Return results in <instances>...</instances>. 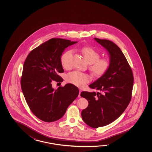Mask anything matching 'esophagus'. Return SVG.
Listing matches in <instances>:
<instances>
[{"label":"esophagus","mask_w":152,"mask_h":152,"mask_svg":"<svg viewBox=\"0 0 152 152\" xmlns=\"http://www.w3.org/2000/svg\"><path fill=\"white\" fill-rule=\"evenodd\" d=\"M81 90L80 89V90H79V96H78V97H79V98H80L81 97Z\"/></svg>","instance_id":"obj_1"}]
</instances>
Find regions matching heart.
<instances>
[{"instance_id":"1","label":"heart","mask_w":152,"mask_h":152,"mask_svg":"<svg viewBox=\"0 0 152 152\" xmlns=\"http://www.w3.org/2000/svg\"><path fill=\"white\" fill-rule=\"evenodd\" d=\"M90 64L89 69L96 77H99L104 75L110 68L111 61L109 58H99L100 54L94 49L86 47L80 49ZM72 50H69L65 52L61 57V64L64 68L69 67L70 58L72 55ZM91 78L88 75L79 71H74L69 73L66 76V80L71 84L78 87H82L91 80Z\"/></svg>"}]
</instances>
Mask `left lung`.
<instances>
[{
	"mask_svg": "<svg viewBox=\"0 0 152 152\" xmlns=\"http://www.w3.org/2000/svg\"><path fill=\"white\" fill-rule=\"evenodd\" d=\"M106 49L111 66L107 72L90 84L96 92H82L80 96L88 102L81 112L84 122L94 128L112 123L122 114L131 100L134 77L132 70L121 49L107 39L94 38Z\"/></svg>",
	"mask_w": 152,
	"mask_h": 152,
	"instance_id": "1",
	"label": "left lung"
}]
</instances>
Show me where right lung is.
<instances>
[{"mask_svg":"<svg viewBox=\"0 0 152 152\" xmlns=\"http://www.w3.org/2000/svg\"><path fill=\"white\" fill-rule=\"evenodd\" d=\"M77 42L52 39L33 49L26 57L20 80L21 88L30 109L39 119L46 122L59 120L79 91L71 84L52 87V81L62 82L58 75L64 72L61 64L62 53Z\"/></svg>","mask_w":152,"mask_h":152,"instance_id":"1","label":"right lung"}]
</instances>
